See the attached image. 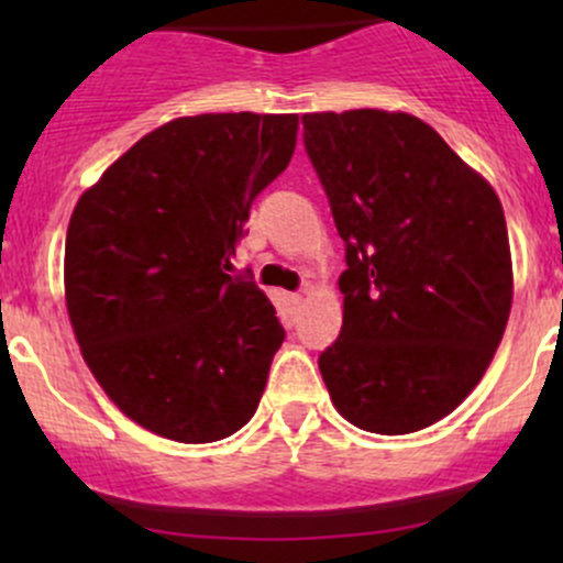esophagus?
<instances>
[{"instance_id":"esophagus-1","label":"esophagus","mask_w":563,"mask_h":563,"mask_svg":"<svg viewBox=\"0 0 563 563\" xmlns=\"http://www.w3.org/2000/svg\"><path fill=\"white\" fill-rule=\"evenodd\" d=\"M288 302H291V305H302V294H288Z\"/></svg>"}]
</instances>
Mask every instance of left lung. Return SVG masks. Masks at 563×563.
I'll use <instances>...</instances> for the list:
<instances>
[{"instance_id": "8db88e82", "label": "left lung", "mask_w": 563, "mask_h": 563, "mask_svg": "<svg viewBox=\"0 0 563 563\" xmlns=\"http://www.w3.org/2000/svg\"><path fill=\"white\" fill-rule=\"evenodd\" d=\"M302 128L349 266L343 329L318 356L329 397L371 433L428 428L479 384L507 329L501 201L408 113H305Z\"/></svg>"}]
</instances>
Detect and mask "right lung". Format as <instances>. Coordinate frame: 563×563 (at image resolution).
<instances>
[{
	"mask_svg": "<svg viewBox=\"0 0 563 563\" xmlns=\"http://www.w3.org/2000/svg\"><path fill=\"white\" fill-rule=\"evenodd\" d=\"M297 119H174L73 209L65 294L78 345L106 395L152 433L207 444L258 408L286 329L250 277L231 275V255L253 198L291 161Z\"/></svg>",
	"mask_w": 563,
	"mask_h": 563,
	"instance_id": "obj_1",
	"label": "right lung"
}]
</instances>
